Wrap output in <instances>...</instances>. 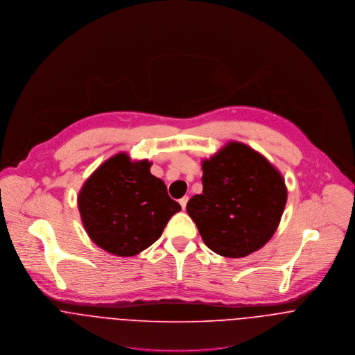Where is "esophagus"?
I'll list each match as a JSON object with an SVG mask.
<instances>
[{
	"label": "esophagus",
	"mask_w": 355,
	"mask_h": 355,
	"mask_svg": "<svg viewBox=\"0 0 355 355\" xmlns=\"http://www.w3.org/2000/svg\"><path fill=\"white\" fill-rule=\"evenodd\" d=\"M188 200H189V197L188 196H184L182 198H180V204H181L182 209H185V208H187V202H188Z\"/></svg>",
	"instance_id": "obj_1"
}]
</instances>
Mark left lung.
<instances>
[{
  "label": "left lung",
  "instance_id": "obj_1",
  "mask_svg": "<svg viewBox=\"0 0 355 355\" xmlns=\"http://www.w3.org/2000/svg\"><path fill=\"white\" fill-rule=\"evenodd\" d=\"M202 193L187 204L204 243L239 259L264 246L277 229L287 189L275 167L241 143L202 162Z\"/></svg>",
  "mask_w": 355,
  "mask_h": 355
}]
</instances>
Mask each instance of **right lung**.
Returning <instances> with one entry per match:
<instances>
[{
    "instance_id": "1",
    "label": "right lung",
    "mask_w": 355,
    "mask_h": 355,
    "mask_svg": "<svg viewBox=\"0 0 355 355\" xmlns=\"http://www.w3.org/2000/svg\"><path fill=\"white\" fill-rule=\"evenodd\" d=\"M150 167L147 160L130 162L126 154H119L98 167L80 191L85 232L109 253L125 257L140 253L181 211Z\"/></svg>"
}]
</instances>
